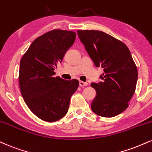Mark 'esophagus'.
<instances>
[{
    "mask_svg": "<svg viewBox=\"0 0 152 152\" xmlns=\"http://www.w3.org/2000/svg\"><path fill=\"white\" fill-rule=\"evenodd\" d=\"M88 85V83H86V82H83V81H79V86H82V87L87 86Z\"/></svg>",
    "mask_w": 152,
    "mask_h": 152,
    "instance_id": "obj_1",
    "label": "esophagus"
}]
</instances>
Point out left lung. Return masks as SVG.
<instances>
[{
  "instance_id": "left-lung-1",
  "label": "left lung",
  "mask_w": 152,
  "mask_h": 152,
  "mask_svg": "<svg viewBox=\"0 0 152 152\" xmlns=\"http://www.w3.org/2000/svg\"><path fill=\"white\" fill-rule=\"evenodd\" d=\"M77 33L95 66L103 69L102 81L91 84L96 91L91 110L104 118L118 115L128 107L137 81V69L130 51L102 31L78 30Z\"/></svg>"
}]
</instances>
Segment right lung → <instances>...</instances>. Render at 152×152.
<instances>
[{
  "instance_id": "1",
  "label": "right lung",
  "mask_w": 152,
  "mask_h": 152,
  "mask_svg": "<svg viewBox=\"0 0 152 152\" xmlns=\"http://www.w3.org/2000/svg\"><path fill=\"white\" fill-rule=\"evenodd\" d=\"M76 34L54 30L34 39L20 63L19 85L29 109L46 122H56L68 112L78 81L54 77V70L72 46Z\"/></svg>"
}]
</instances>
